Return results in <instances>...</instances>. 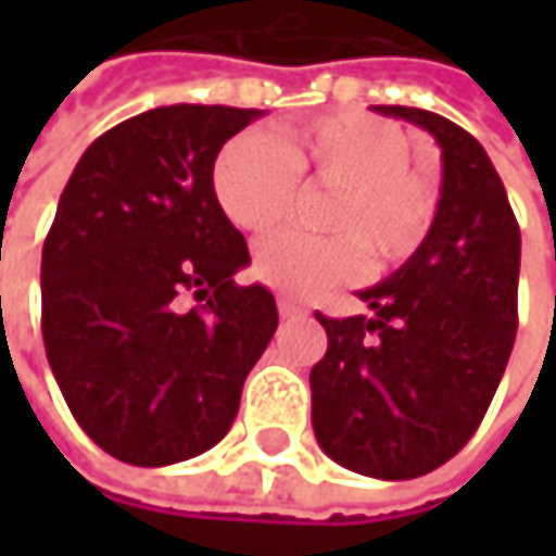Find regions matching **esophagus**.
<instances>
[{
    "label": "esophagus",
    "instance_id": "esophagus-1",
    "mask_svg": "<svg viewBox=\"0 0 556 556\" xmlns=\"http://www.w3.org/2000/svg\"><path fill=\"white\" fill-rule=\"evenodd\" d=\"M277 305L282 318H299V315H305V305H302V302H295V299H289V295H279Z\"/></svg>",
    "mask_w": 556,
    "mask_h": 556
}]
</instances>
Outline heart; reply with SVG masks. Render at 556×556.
Wrapping results in <instances>:
<instances>
[{
	"mask_svg": "<svg viewBox=\"0 0 556 556\" xmlns=\"http://www.w3.org/2000/svg\"><path fill=\"white\" fill-rule=\"evenodd\" d=\"M408 164L412 144L399 125L338 112L286 128L279 144L257 131L238 135L222 148L212 182L222 212L244 231H267L292 212L299 176L338 189L321 225L341 235L277 231L254 251L257 277L305 299L357 277L364 257L389 270L425 244L438 202Z\"/></svg>",
	"mask_w": 556,
	"mask_h": 556,
	"instance_id": "obj_1",
	"label": "heart"
}]
</instances>
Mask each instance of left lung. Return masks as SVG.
Returning <instances> with one entry per match:
<instances>
[{
    "mask_svg": "<svg viewBox=\"0 0 556 556\" xmlns=\"http://www.w3.org/2000/svg\"><path fill=\"white\" fill-rule=\"evenodd\" d=\"M441 148V199L425 244L361 289L374 315L328 318L312 367V428L341 467L415 480L447 464L480 428L518 328L521 235L483 144L444 115L374 105Z\"/></svg>",
    "mask_w": 556,
    "mask_h": 556,
    "instance_id": "8db88e82",
    "label": "left lung"
}]
</instances>
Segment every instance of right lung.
I'll return each mask as SVG.
<instances>
[{"label":"right lung","mask_w":556,"mask_h":556,"mask_svg":"<svg viewBox=\"0 0 556 556\" xmlns=\"http://www.w3.org/2000/svg\"><path fill=\"white\" fill-rule=\"evenodd\" d=\"M261 109L161 105L96 138L41 254V331L79 428L167 467L215 447L277 331L267 286H238L244 235L215 199L222 144ZM195 298L199 306H189Z\"/></svg>","instance_id":"add662e5"}]
</instances>
